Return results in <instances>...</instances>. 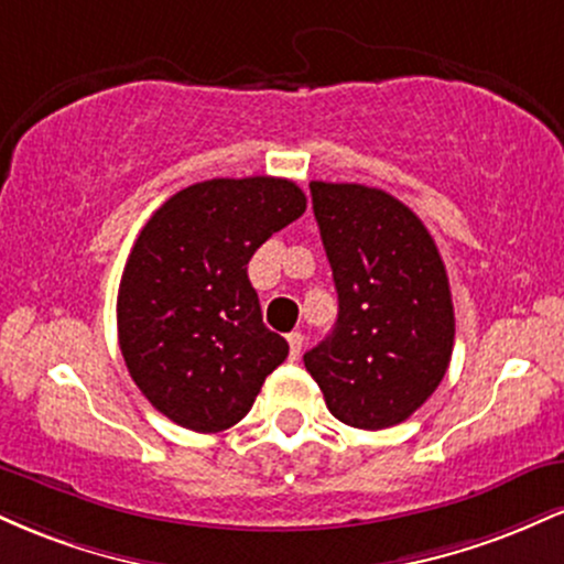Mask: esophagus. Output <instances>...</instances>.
Returning <instances> with one entry per match:
<instances>
[{"label":"esophagus","instance_id":"esophagus-1","mask_svg":"<svg viewBox=\"0 0 564 564\" xmlns=\"http://www.w3.org/2000/svg\"><path fill=\"white\" fill-rule=\"evenodd\" d=\"M289 352H291V360H296L302 355V345H304V336L302 332H291L289 336Z\"/></svg>","mask_w":564,"mask_h":564}]
</instances>
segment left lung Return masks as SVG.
Listing matches in <instances>:
<instances>
[{
    "mask_svg": "<svg viewBox=\"0 0 564 564\" xmlns=\"http://www.w3.org/2000/svg\"><path fill=\"white\" fill-rule=\"evenodd\" d=\"M310 193L339 318L304 368L339 422L387 430L448 371L456 318L443 257L422 219L379 187L315 180Z\"/></svg>",
    "mask_w": 564,
    "mask_h": 564,
    "instance_id": "left-lung-1",
    "label": "left lung"
}]
</instances>
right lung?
I'll list each match as a JSON object with an SVG mask.
<instances>
[{"label": "right lung", "instance_id": "right-lung-1", "mask_svg": "<svg viewBox=\"0 0 564 564\" xmlns=\"http://www.w3.org/2000/svg\"><path fill=\"white\" fill-rule=\"evenodd\" d=\"M307 209L283 177L206 180L153 212L119 283V347L156 411L193 432H223L286 360L246 275L254 251Z\"/></svg>", "mask_w": 564, "mask_h": 564}]
</instances>
